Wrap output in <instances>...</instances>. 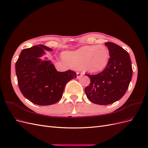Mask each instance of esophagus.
<instances>
[{
  "label": "esophagus",
  "instance_id": "esophagus-1",
  "mask_svg": "<svg viewBox=\"0 0 148 148\" xmlns=\"http://www.w3.org/2000/svg\"><path fill=\"white\" fill-rule=\"evenodd\" d=\"M84 75V73L83 72H79V71H78V72L77 73V78H79L82 77V76H83Z\"/></svg>",
  "mask_w": 148,
  "mask_h": 148
}]
</instances>
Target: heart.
Here are the masks:
<instances>
[{
	"mask_svg": "<svg viewBox=\"0 0 148 148\" xmlns=\"http://www.w3.org/2000/svg\"><path fill=\"white\" fill-rule=\"evenodd\" d=\"M64 57L73 68L83 67L90 72H97L108 64L110 53L107 47L103 45L85 46L75 51L66 52Z\"/></svg>",
	"mask_w": 148,
	"mask_h": 148,
	"instance_id": "1",
	"label": "heart"
}]
</instances>
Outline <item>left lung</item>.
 Listing matches in <instances>:
<instances>
[{"instance_id":"obj_1","label":"left lung","mask_w":148,"mask_h":148,"mask_svg":"<svg viewBox=\"0 0 148 148\" xmlns=\"http://www.w3.org/2000/svg\"><path fill=\"white\" fill-rule=\"evenodd\" d=\"M105 44L110 53L108 64L96 75L85 74L91 80L85 93L92 102L99 105L110 104L121 99L127 91L133 74L129 53L115 43Z\"/></svg>"}]
</instances>
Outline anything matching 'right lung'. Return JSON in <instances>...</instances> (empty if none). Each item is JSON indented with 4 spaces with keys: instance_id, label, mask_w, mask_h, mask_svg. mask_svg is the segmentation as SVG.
Returning a JSON list of instances; mask_svg holds the SVG:
<instances>
[{
    "instance_id": "1",
    "label": "right lung",
    "mask_w": 148,
    "mask_h": 148,
    "mask_svg": "<svg viewBox=\"0 0 148 148\" xmlns=\"http://www.w3.org/2000/svg\"><path fill=\"white\" fill-rule=\"evenodd\" d=\"M44 50L52 51L39 44L24 49L15 64V71L20 90L26 99L35 104L48 106L59 101L66 83L77 78L74 71H57L51 61L39 57Z\"/></svg>"
}]
</instances>
